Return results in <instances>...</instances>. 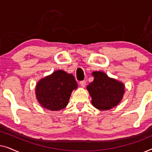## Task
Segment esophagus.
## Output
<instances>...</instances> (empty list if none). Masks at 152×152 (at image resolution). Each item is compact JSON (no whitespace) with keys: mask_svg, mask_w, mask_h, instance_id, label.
<instances>
[{"mask_svg":"<svg viewBox=\"0 0 152 152\" xmlns=\"http://www.w3.org/2000/svg\"><path fill=\"white\" fill-rule=\"evenodd\" d=\"M80 84L81 85V86L84 88L85 86H86V81H82V82H80Z\"/></svg>","mask_w":152,"mask_h":152,"instance_id":"34e87169","label":"esophagus"}]
</instances>
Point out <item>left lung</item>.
I'll use <instances>...</instances> for the list:
<instances>
[{
	"label": "left lung",
	"instance_id": "8db88e82",
	"mask_svg": "<svg viewBox=\"0 0 152 152\" xmlns=\"http://www.w3.org/2000/svg\"><path fill=\"white\" fill-rule=\"evenodd\" d=\"M94 80L86 86L91 103L97 109L107 111L116 107L123 98L125 86L120 81L109 77L105 72H92Z\"/></svg>",
	"mask_w": 152,
	"mask_h": 152
}]
</instances>
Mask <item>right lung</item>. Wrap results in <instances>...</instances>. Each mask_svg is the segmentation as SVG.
Returning a JSON list of instances; mask_svg holds the SVG:
<instances>
[{"label": "right lung", "instance_id": "add662e5", "mask_svg": "<svg viewBox=\"0 0 152 152\" xmlns=\"http://www.w3.org/2000/svg\"><path fill=\"white\" fill-rule=\"evenodd\" d=\"M77 86L72 74L57 70L37 82L35 95L41 107L50 111H57L68 105L72 91Z\"/></svg>", "mask_w": 152, "mask_h": 152}]
</instances>
